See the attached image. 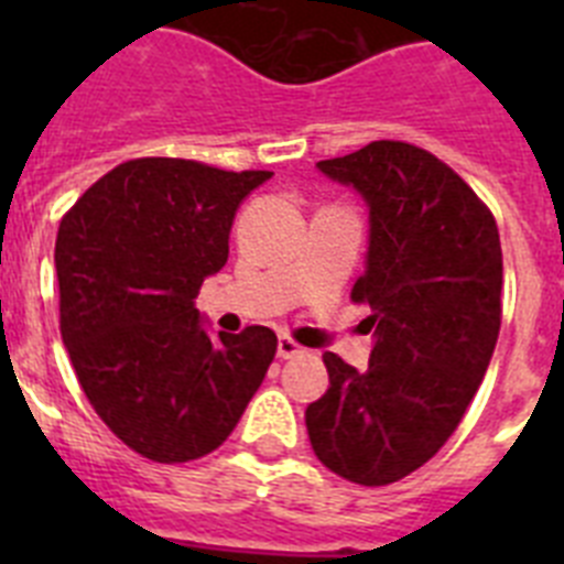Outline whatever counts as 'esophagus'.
<instances>
[{"label": "esophagus", "instance_id": "1", "mask_svg": "<svg viewBox=\"0 0 564 564\" xmlns=\"http://www.w3.org/2000/svg\"><path fill=\"white\" fill-rule=\"evenodd\" d=\"M302 347H299L296 341H293V338H288V336H279V341H276V356L282 358V361H285V358H293V356H302Z\"/></svg>", "mask_w": 564, "mask_h": 564}]
</instances>
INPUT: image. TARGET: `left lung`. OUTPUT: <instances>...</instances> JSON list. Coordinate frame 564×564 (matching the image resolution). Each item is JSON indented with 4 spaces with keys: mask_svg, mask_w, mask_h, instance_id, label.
Here are the masks:
<instances>
[{
    "mask_svg": "<svg viewBox=\"0 0 564 564\" xmlns=\"http://www.w3.org/2000/svg\"><path fill=\"white\" fill-rule=\"evenodd\" d=\"M370 212L364 276L367 370L325 352L330 387L305 410L316 457L338 477L387 486L457 430L500 336L502 248L477 194L426 149L372 141L318 161Z\"/></svg>",
    "mask_w": 564,
    "mask_h": 564,
    "instance_id": "1",
    "label": "left lung"
}]
</instances>
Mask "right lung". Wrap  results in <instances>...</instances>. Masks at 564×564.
<instances>
[{
  "label": "right lung",
  "mask_w": 564,
  "mask_h": 564,
  "mask_svg": "<svg viewBox=\"0 0 564 564\" xmlns=\"http://www.w3.org/2000/svg\"><path fill=\"white\" fill-rule=\"evenodd\" d=\"M273 172L141 158L104 174L56 237L62 338L93 410L158 463L234 432L276 352L262 325L208 330L194 299L228 259L239 206Z\"/></svg>",
  "instance_id": "1"
}]
</instances>
